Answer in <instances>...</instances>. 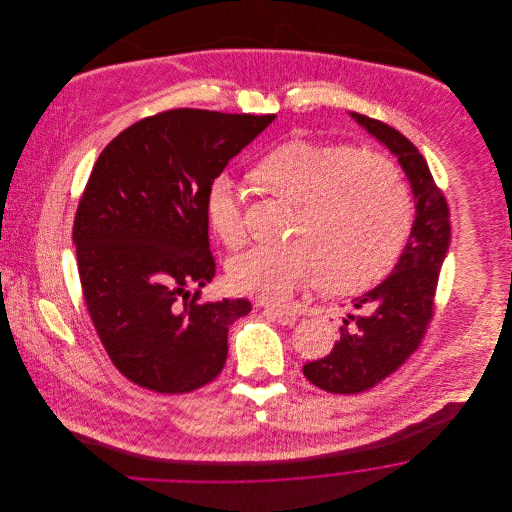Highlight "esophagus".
Segmentation results:
<instances>
[{
	"instance_id": "obj_1",
	"label": "esophagus",
	"mask_w": 512,
	"mask_h": 512,
	"mask_svg": "<svg viewBox=\"0 0 512 512\" xmlns=\"http://www.w3.org/2000/svg\"><path fill=\"white\" fill-rule=\"evenodd\" d=\"M264 311H266L274 321H278L280 325H293V323L297 321V315H295L293 311H290V309H280V307H270V305H266Z\"/></svg>"
}]
</instances>
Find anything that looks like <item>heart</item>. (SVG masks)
<instances>
[{
  "label": "heart",
  "instance_id": "obj_1",
  "mask_svg": "<svg viewBox=\"0 0 512 512\" xmlns=\"http://www.w3.org/2000/svg\"><path fill=\"white\" fill-rule=\"evenodd\" d=\"M256 175L301 205L292 244H254L228 264L234 290L266 303L321 288L363 290L398 258L412 222L410 193L382 155L341 144L295 140L270 151ZM205 215L228 246L244 240L242 193L222 173L207 189Z\"/></svg>",
  "mask_w": 512,
  "mask_h": 512
}]
</instances>
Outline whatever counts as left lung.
I'll list each match as a JSON object with an SVG mask.
<instances>
[{
    "mask_svg": "<svg viewBox=\"0 0 512 512\" xmlns=\"http://www.w3.org/2000/svg\"><path fill=\"white\" fill-rule=\"evenodd\" d=\"M351 116L404 169L416 205L408 242L392 274L353 299L333 351L303 366L305 378L333 394L365 392L406 363L418 349L434 315L439 270L449 250V207L424 155L392 126L351 112Z\"/></svg>",
    "mask_w": 512,
    "mask_h": 512,
    "instance_id": "1",
    "label": "left lung"
}]
</instances>
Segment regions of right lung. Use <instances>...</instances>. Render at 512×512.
Masks as SVG:
<instances>
[{
    "mask_svg": "<svg viewBox=\"0 0 512 512\" xmlns=\"http://www.w3.org/2000/svg\"><path fill=\"white\" fill-rule=\"evenodd\" d=\"M274 114L175 108L102 149L76 209L84 301L114 366L138 386L183 394L215 380L248 299L199 303L215 278L205 197Z\"/></svg>",
    "mask_w": 512,
    "mask_h": 512,
    "instance_id": "1",
    "label": "right lung"
}]
</instances>
